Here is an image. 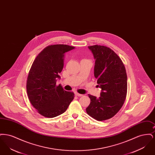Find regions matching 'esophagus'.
<instances>
[{"label":"esophagus","mask_w":155,"mask_h":155,"mask_svg":"<svg viewBox=\"0 0 155 155\" xmlns=\"http://www.w3.org/2000/svg\"><path fill=\"white\" fill-rule=\"evenodd\" d=\"M75 95H76V96H83V95H82V94H78V92H75Z\"/></svg>","instance_id":"1"}]
</instances>
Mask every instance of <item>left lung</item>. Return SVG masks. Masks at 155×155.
<instances>
[{
    "label": "left lung",
    "mask_w": 155,
    "mask_h": 155,
    "mask_svg": "<svg viewBox=\"0 0 155 155\" xmlns=\"http://www.w3.org/2000/svg\"><path fill=\"white\" fill-rule=\"evenodd\" d=\"M88 48L95 60L94 76L102 91L99 97L89 94L91 103L86 111L91 117L103 121L116 114L124 103L127 76L123 61L109 48L94 45Z\"/></svg>",
    "instance_id": "1"
}]
</instances>
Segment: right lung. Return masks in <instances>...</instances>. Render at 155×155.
<instances>
[{
    "mask_svg": "<svg viewBox=\"0 0 155 155\" xmlns=\"http://www.w3.org/2000/svg\"><path fill=\"white\" fill-rule=\"evenodd\" d=\"M67 45L48 46L33 62L27 81L30 102L45 117L53 118L65 112L74 97L73 92L56 85L64 66L65 53L74 49Z\"/></svg>",
    "mask_w": 155,
    "mask_h": 155,
    "instance_id": "1",
    "label": "right lung"
}]
</instances>
